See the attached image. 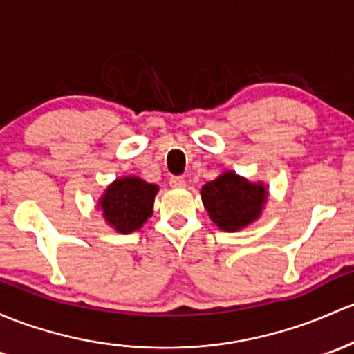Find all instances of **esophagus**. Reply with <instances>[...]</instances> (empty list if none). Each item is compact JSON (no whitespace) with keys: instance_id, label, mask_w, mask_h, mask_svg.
Masks as SVG:
<instances>
[{"instance_id":"esophagus-1","label":"esophagus","mask_w":354,"mask_h":354,"mask_svg":"<svg viewBox=\"0 0 354 354\" xmlns=\"http://www.w3.org/2000/svg\"><path fill=\"white\" fill-rule=\"evenodd\" d=\"M170 185H172V187H184L185 185V180H184V177H180V176H172L170 177Z\"/></svg>"}]
</instances>
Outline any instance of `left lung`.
I'll return each instance as SVG.
<instances>
[{"mask_svg":"<svg viewBox=\"0 0 354 354\" xmlns=\"http://www.w3.org/2000/svg\"><path fill=\"white\" fill-rule=\"evenodd\" d=\"M211 219L224 231H238L260 216L267 203V187L252 184L234 172H224L201 189Z\"/></svg>","mask_w":354,"mask_h":354,"instance_id":"obj_1","label":"left lung"}]
</instances>
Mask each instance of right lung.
Masks as SVG:
<instances>
[{"label":"right lung","instance_id":"right-lung-1","mask_svg":"<svg viewBox=\"0 0 354 354\" xmlns=\"http://www.w3.org/2000/svg\"><path fill=\"white\" fill-rule=\"evenodd\" d=\"M157 192V185L138 177L118 178L100 201L104 219L120 233L140 230L151 216Z\"/></svg>","mask_w":354,"mask_h":354}]
</instances>
